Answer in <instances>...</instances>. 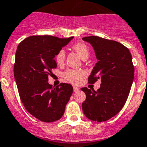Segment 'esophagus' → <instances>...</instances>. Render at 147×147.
Here are the masks:
<instances>
[{
	"label": "esophagus",
	"mask_w": 147,
	"mask_h": 147,
	"mask_svg": "<svg viewBox=\"0 0 147 147\" xmlns=\"http://www.w3.org/2000/svg\"><path fill=\"white\" fill-rule=\"evenodd\" d=\"M73 90L74 92H78L80 90V89L78 87H77V86H73Z\"/></svg>",
	"instance_id": "obj_1"
}]
</instances>
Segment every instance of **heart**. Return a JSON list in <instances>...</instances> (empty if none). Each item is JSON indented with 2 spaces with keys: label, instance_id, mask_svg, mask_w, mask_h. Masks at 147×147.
Masks as SVG:
<instances>
[{
  "label": "heart",
  "instance_id": "obj_1",
  "mask_svg": "<svg viewBox=\"0 0 147 147\" xmlns=\"http://www.w3.org/2000/svg\"><path fill=\"white\" fill-rule=\"evenodd\" d=\"M72 47L78 53V55L81 56V58L83 60H86L89 58V49L87 46L85 45L84 43H76L74 44ZM65 58H66V52H65L64 49H61L55 55V60L58 65H61L64 62ZM85 76H86V72H84V70L81 69H69L66 70L63 73V78L66 81L73 84H80Z\"/></svg>",
  "mask_w": 147,
  "mask_h": 147
}]
</instances>
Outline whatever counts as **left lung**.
<instances>
[{"label":"left lung","mask_w":147,"mask_h":147,"mask_svg":"<svg viewBox=\"0 0 147 147\" xmlns=\"http://www.w3.org/2000/svg\"><path fill=\"white\" fill-rule=\"evenodd\" d=\"M82 39L92 46L98 61L88 81L94 84L101 80L97 91L81 89L86 96L82 104L83 112L91 121H106L118 114L127 100L135 72L132 55L128 48L115 40L98 36Z\"/></svg>","instance_id":"left-lung-1"}]
</instances>
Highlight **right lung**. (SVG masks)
I'll return each mask as SVG.
<instances>
[{
  "mask_svg": "<svg viewBox=\"0 0 147 147\" xmlns=\"http://www.w3.org/2000/svg\"><path fill=\"white\" fill-rule=\"evenodd\" d=\"M72 38L30 36L17 48L14 76L20 100L32 115L43 122L59 120L73 92L69 84L52 87L48 83V76L57 67L55 55Z\"/></svg>",
  "mask_w": 147,
  "mask_h": 147,
  "instance_id": "right-lung-1",
  "label": "right lung"
}]
</instances>
